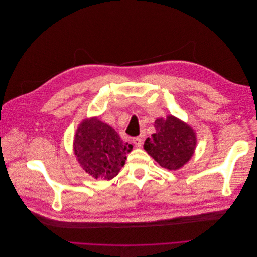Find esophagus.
Masks as SVG:
<instances>
[{"instance_id":"1","label":"esophagus","mask_w":257,"mask_h":257,"mask_svg":"<svg viewBox=\"0 0 257 257\" xmlns=\"http://www.w3.org/2000/svg\"><path fill=\"white\" fill-rule=\"evenodd\" d=\"M133 144H134L136 147L141 148V147H142V144H143L142 137H135V138L133 139Z\"/></svg>"}]
</instances>
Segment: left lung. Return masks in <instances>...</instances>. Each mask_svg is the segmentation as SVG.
<instances>
[{
	"label": "left lung",
	"instance_id": "left-lung-1",
	"mask_svg": "<svg viewBox=\"0 0 257 257\" xmlns=\"http://www.w3.org/2000/svg\"><path fill=\"white\" fill-rule=\"evenodd\" d=\"M157 130L144 144L148 154L168 170H177L193 157L196 148V134L194 130L174 115L157 119Z\"/></svg>",
	"mask_w": 257,
	"mask_h": 257
}]
</instances>
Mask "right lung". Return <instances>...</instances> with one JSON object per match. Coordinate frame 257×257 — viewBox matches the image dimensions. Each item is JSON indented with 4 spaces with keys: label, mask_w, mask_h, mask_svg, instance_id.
I'll return each instance as SVG.
<instances>
[{
    "label": "right lung",
    "mask_w": 257,
    "mask_h": 257,
    "mask_svg": "<svg viewBox=\"0 0 257 257\" xmlns=\"http://www.w3.org/2000/svg\"><path fill=\"white\" fill-rule=\"evenodd\" d=\"M132 145L96 116L84 119L76 131L74 153L85 173L94 179L111 180L125 164Z\"/></svg>",
    "instance_id": "right-lung-1"
}]
</instances>
